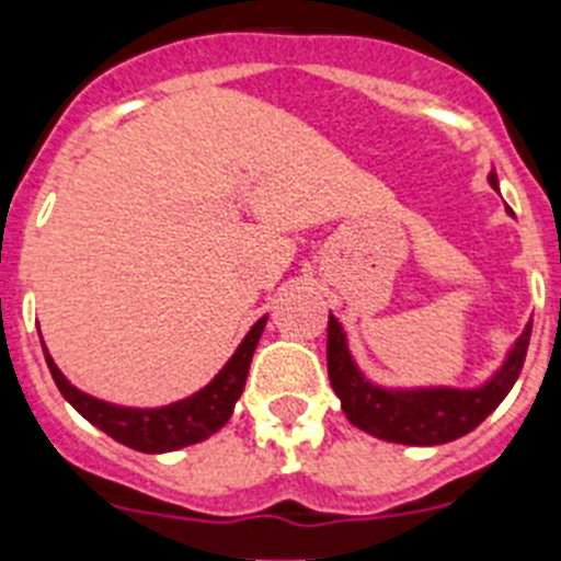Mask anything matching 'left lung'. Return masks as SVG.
Here are the masks:
<instances>
[{
  "label": "left lung",
  "mask_w": 561,
  "mask_h": 561,
  "mask_svg": "<svg viewBox=\"0 0 561 561\" xmlns=\"http://www.w3.org/2000/svg\"><path fill=\"white\" fill-rule=\"evenodd\" d=\"M489 185L497 191L494 171L489 173ZM528 342L531 323L514 340L503 365L478 388H385L362 374L351 356L348 334L329 314V379L340 396L342 413L362 433L408 447H438L472 433L485 415L494 413L523 370Z\"/></svg>",
  "instance_id": "left-lung-1"
}]
</instances>
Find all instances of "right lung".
<instances>
[{
	"label": "right lung",
	"instance_id": "obj_1",
	"mask_svg": "<svg viewBox=\"0 0 561 561\" xmlns=\"http://www.w3.org/2000/svg\"><path fill=\"white\" fill-rule=\"evenodd\" d=\"M264 329L266 317H261L247 331V336L241 340L236 354L227 359L225 368L213 376L205 388L196 390L187 399L162 404V408H123V404H112V401L83 393V390H78L58 370L44 340L42 348L49 374L56 379L61 396L89 424H95L98 430H103L108 438L121 440L123 447H131L137 453L148 455H162L173 453V449L191 447V444H199V440L210 438L213 433H219L227 421H230L232 410H236V401L244 393L252 354H255V345L261 340V334H264ZM38 336H42V331H38Z\"/></svg>",
	"mask_w": 561,
	"mask_h": 561
}]
</instances>
